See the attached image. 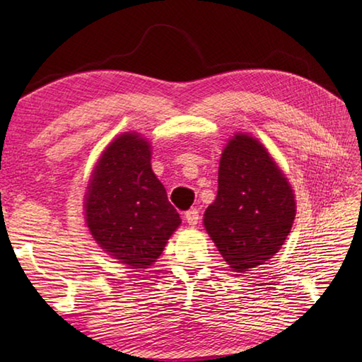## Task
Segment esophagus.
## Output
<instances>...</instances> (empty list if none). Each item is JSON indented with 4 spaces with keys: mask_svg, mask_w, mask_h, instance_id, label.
Listing matches in <instances>:
<instances>
[{
    "mask_svg": "<svg viewBox=\"0 0 362 362\" xmlns=\"http://www.w3.org/2000/svg\"><path fill=\"white\" fill-rule=\"evenodd\" d=\"M199 218H201V216H199V210L197 209H191V210H188L185 213V219H187V222H188L191 227H194L197 224Z\"/></svg>",
    "mask_w": 362,
    "mask_h": 362,
    "instance_id": "esophagus-1",
    "label": "esophagus"
}]
</instances>
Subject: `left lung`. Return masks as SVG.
I'll return each mask as SVG.
<instances>
[{
	"mask_svg": "<svg viewBox=\"0 0 362 362\" xmlns=\"http://www.w3.org/2000/svg\"><path fill=\"white\" fill-rule=\"evenodd\" d=\"M296 218L291 185L257 138L236 134L222 151L218 196L204 226L233 272L247 274L281 249Z\"/></svg>",
	"mask_w": 362,
	"mask_h": 362,
	"instance_id": "obj_1",
	"label": "left lung"
}]
</instances>
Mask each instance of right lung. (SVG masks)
<instances>
[{"instance_id": "right-lung-1", "label": "right lung", "mask_w": 362, "mask_h": 362, "mask_svg": "<svg viewBox=\"0 0 362 362\" xmlns=\"http://www.w3.org/2000/svg\"><path fill=\"white\" fill-rule=\"evenodd\" d=\"M86 221L99 247L119 263L146 269L180 226L165 187L151 168V144L126 132L107 146L91 174Z\"/></svg>"}]
</instances>
